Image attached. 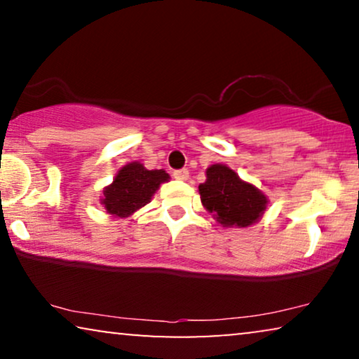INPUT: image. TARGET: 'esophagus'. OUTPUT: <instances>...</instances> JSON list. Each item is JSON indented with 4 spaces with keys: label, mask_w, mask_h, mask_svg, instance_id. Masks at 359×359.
<instances>
[{
    "label": "esophagus",
    "mask_w": 359,
    "mask_h": 359,
    "mask_svg": "<svg viewBox=\"0 0 359 359\" xmlns=\"http://www.w3.org/2000/svg\"><path fill=\"white\" fill-rule=\"evenodd\" d=\"M173 178L175 180H180V181H186L189 178V171L186 168H181V170H175L173 171Z\"/></svg>",
    "instance_id": "34e87169"
}]
</instances>
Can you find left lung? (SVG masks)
Returning a JSON list of instances; mask_svg holds the SVG:
<instances>
[{
	"label": "left lung",
	"mask_w": 359,
	"mask_h": 359,
	"mask_svg": "<svg viewBox=\"0 0 359 359\" xmlns=\"http://www.w3.org/2000/svg\"><path fill=\"white\" fill-rule=\"evenodd\" d=\"M199 184L201 203L224 227H248L266 209V196L253 184L245 183L225 165H212Z\"/></svg>",
	"instance_id": "8db88e82"
}]
</instances>
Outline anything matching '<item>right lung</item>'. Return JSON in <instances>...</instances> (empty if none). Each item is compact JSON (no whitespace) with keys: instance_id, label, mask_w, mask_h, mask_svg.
Masks as SVG:
<instances>
[{"instance_id":"1","label":"right lung","mask_w":359,"mask_h":359,"mask_svg":"<svg viewBox=\"0 0 359 359\" xmlns=\"http://www.w3.org/2000/svg\"><path fill=\"white\" fill-rule=\"evenodd\" d=\"M163 170H147L144 165L132 161L116 175L111 186L104 189L101 204L116 217H129L137 209L150 203L158 186L168 181Z\"/></svg>"}]
</instances>
